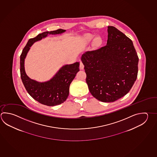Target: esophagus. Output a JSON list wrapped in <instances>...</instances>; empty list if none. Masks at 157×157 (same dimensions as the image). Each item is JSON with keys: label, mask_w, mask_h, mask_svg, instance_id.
<instances>
[{"label": "esophagus", "mask_w": 157, "mask_h": 157, "mask_svg": "<svg viewBox=\"0 0 157 157\" xmlns=\"http://www.w3.org/2000/svg\"><path fill=\"white\" fill-rule=\"evenodd\" d=\"M84 65H83L82 62L81 60H80V65H79V68H80V69H81V70H83V69H84Z\"/></svg>", "instance_id": "1"}]
</instances>
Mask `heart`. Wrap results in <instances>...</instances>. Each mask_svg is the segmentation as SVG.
Wrapping results in <instances>:
<instances>
[{
    "label": "heart",
    "mask_w": 157,
    "mask_h": 157,
    "mask_svg": "<svg viewBox=\"0 0 157 157\" xmlns=\"http://www.w3.org/2000/svg\"><path fill=\"white\" fill-rule=\"evenodd\" d=\"M93 41V44L95 47H99L102 43V39L100 36H96L87 33L83 36V43L85 44H88L90 43Z\"/></svg>",
    "instance_id": "b5f03b06"
}]
</instances>
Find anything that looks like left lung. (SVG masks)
Listing matches in <instances>:
<instances>
[{
  "mask_svg": "<svg viewBox=\"0 0 157 157\" xmlns=\"http://www.w3.org/2000/svg\"><path fill=\"white\" fill-rule=\"evenodd\" d=\"M107 45L83 54L81 60L92 95L113 102L127 94L136 82L139 58L133 42L113 26L108 27Z\"/></svg>",
  "mask_w": 157,
  "mask_h": 157,
  "instance_id": "obj_1",
  "label": "left lung"
}]
</instances>
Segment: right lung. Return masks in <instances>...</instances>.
<instances>
[{
  "mask_svg": "<svg viewBox=\"0 0 157 157\" xmlns=\"http://www.w3.org/2000/svg\"><path fill=\"white\" fill-rule=\"evenodd\" d=\"M65 30L59 29L45 32L34 38L30 39L24 47L20 58V71L22 82L29 94L39 103L48 106H55L63 103L68 98L69 86L76 74L79 71V62L63 65L50 80L39 82L32 79L27 75L24 67V61L32 45L48 35L60 34Z\"/></svg>",
  "mask_w": 157,
  "mask_h": 157,
  "instance_id": "1",
  "label": "right lung"
}]
</instances>
